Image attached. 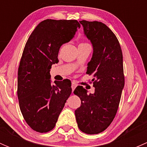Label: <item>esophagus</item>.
<instances>
[{
    "label": "esophagus",
    "instance_id": "esophagus-1",
    "mask_svg": "<svg viewBox=\"0 0 147 147\" xmlns=\"http://www.w3.org/2000/svg\"><path fill=\"white\" fill-rule=\"evenodd\" d=\"M77 87L76 84H75V82H72V86H71V87H72V91H74V90H75V87Z\"/></svg>",
    "mask_w": 147,
    "mask_h": 147
}]
</instances>
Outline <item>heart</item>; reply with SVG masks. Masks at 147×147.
<instances>
[{
  "mask_svg": "<svg viewBox=\"0 0 147 147\" xmlns=\"http://www.w3.org/2000/svg\"><path fill=\"white\" fill-rule=\"evenodd\" d=\"M80 44H86V43H84V42H82V43H80Z\"/></svg>",
  "mask_w": 147,
  "mask_h": 147,
  "instance_id": "1",
  "label": "heart"
}]
</instances>
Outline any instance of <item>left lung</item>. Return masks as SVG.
Returning <instances> with one entry per match:
<instances>
[{"label": "left lung", "instance_id": "1", "mask_svg": "<svg viewBox=\"0 0 147 147\" xmlns=\"http://www.w3.org/2000/svg\"><path fill=\"white\" fill-rule=\"evenodd\" d=\"M80 23L93 46L87 74L94 78L92 81L95 90L88 94L82 86L76 87L74 94L80 98L81 105L75 114L80 129L95 134L110 125L119 107L124 86L122 52L116 35L106 25L98 21Z\"/></svg>", "mask_w": 147, "mask_h": 147}]
</instances>
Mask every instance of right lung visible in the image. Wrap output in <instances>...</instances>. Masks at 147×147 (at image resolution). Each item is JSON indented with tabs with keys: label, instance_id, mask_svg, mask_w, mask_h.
<instances>
[{
	"label": "right lung",
	"instance_id": "obj_1",
	"mask_svg": "<svg viewBox=\"0 0 147 147\" xmlns=\"http://www.w3.org/2000/svg\"><path fill=\"white\" fill-rule=\"evenodd\" d=\"M80 24L76 20L40 22L28 38L18 72V97L23 118L32 129L51 131L72 92L66 79L51 84L50 71L59 62L63 44L73 38Z\"/></svg>",
	"mask_w": 147,
	"mask_h": 147
}]
</instances>
